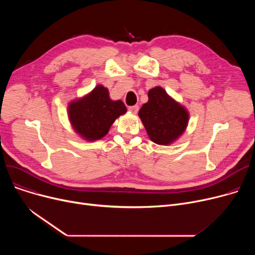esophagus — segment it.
<instances>
[{
  "instance_id": "1",
  "label": "esophagus",
  "mask_w": 255,
  "mask_h": 255,
  "mask_svg": "<svg viewBox=\"0 0 255 255\" xmlns=\"http://www.w3.org/2000/svg\"><path fill=\"white\" fill-rule=\"evenodd\" d=\"M132 114H137L138 110H139V106L138 105H133V106H129L128 109Z\"/></svg>"
}]
</instances>
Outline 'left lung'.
<instances>
[{"instance_id":"1","label":"left lung","mask_w":255,"mask_h":255,"mask_svg":"<svg viewBox=\"0 0 255 255\" xmlns=\"http://www.w3.org/2000/svg\"><path fill=\"white\" fill-rule=\"evenodd\" d=\"M148 97L149 101L138 112L141 122L152 141L170 144L185 131L189 120L188 112L161 87L151 89Z\"/></svg>"}]
</instances>
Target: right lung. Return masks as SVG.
<instances>
[{"mask_svg": "<svg viewBox=\"0 0 255 255\" xmlns=\"http://www.w3.org/2000/svg\"><path fill=\"white\" fill-rule=\"evenodd\" d=\"M127 112L125 104L113 101L109 90L99 85L87 96L72 101L68 107L73 129L87 140H97L105 136L113 123Z\"/></svg>", "mask_w": 255, "mask_h": 255, "instance_id": "add662e5", "label": "right lung"}]
</instances>
